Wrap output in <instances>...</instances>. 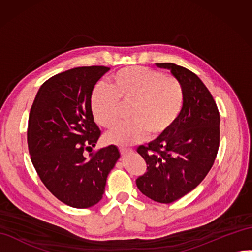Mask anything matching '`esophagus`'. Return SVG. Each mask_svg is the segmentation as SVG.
<instances>
[{
  "mask_svg": "<svg viewBox=\"0 0 252 252\" xmlns=\"http://www.w3.org/2000/svg\"><path fill=\"white\" fill-rule=\"evenodd\" d=\"M119 149H120V153L123 154V155L126 154V153H129V152H132V149L127 148V147H120Z\"/></svg>",
  "mask_w": 252,
  "mask_h": 252,
  "instance_id": "obj_1",
  "label": "esophagus"
}]
</instances>
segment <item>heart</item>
Here are the masks:
<instances>
[{"mask_svg":"<svg viewBox=\"0 0 252 252\" xmlns=\"http://www.w3.org/2000/svg\"><path fill=\"white\" fill-rule=\"evenodd\" d=\"M130 105V122L108 133L107 140L119 145L133 144L144 139L165 134L178 121L185 107V90L174 76H164L152 67L133 65L119 70L97 86L91 97L95 121L105 128L120 122L123 106Z\"/></svg>","mask_w":252,"mask_h":252,"instance_id":"b5f03b06","label":"heart"}]
</instances>
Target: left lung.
<instances>
[{
  "label": "left lung",
  "instance_id": "8db88e82",
  "mask_svg": "<svg viewBox=\"0 0 252 252\" xmlns=\"http://www.w3.org/2000/svg\"><path fill=\"white\" fill-rule=\"evenodd\" d=\"M171 70L185 90V107L176 124L137 152L146 162L138 177L140 191L160 203L181 198L205 179L220 147V111L208 88L195 73L171 63H157Z\"/></svg>",
  "mask_w": 252,
  "mask_h": 252
}]
</instances>
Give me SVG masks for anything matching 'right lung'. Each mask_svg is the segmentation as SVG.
I'll return each mask as SVG.
<instances>
[{"label": "right lung", "mask_w": 252, "mask_h": 252, "mask_svg": "<svg viewBox=\"0 0 252 252\" xmlns=\"http://www.w3.org/2000/svg\"><path fill=\"white\" fill-rule=\"evenodd\" d=\"M109 70L91 65L56 74L40 87L31 108L27 144L32 165L46 189L73 208H89L103 198L108 174L120 158L114 145L85 154L101 134L91 95Z\"/></svg>", "instance_id": "right-lung-1"}]
</instances>
